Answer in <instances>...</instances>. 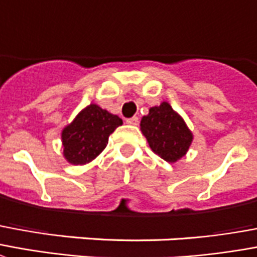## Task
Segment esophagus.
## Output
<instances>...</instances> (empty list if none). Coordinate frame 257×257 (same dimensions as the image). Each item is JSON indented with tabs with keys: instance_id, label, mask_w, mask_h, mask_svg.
Masks as SVG:
<instances>
[{
	"instance_id": "obj_1",
	"label": "esophagus",
	"mask_w": 257,
	"mask_h": 257,
	"mask_svg": "<svg viewBox=\"0 0 257 257\" xmlns=\"http://www.w3.org/2000/svg\"><path fill=\"white\" fill-rule=\"evenodd\" d=\"M126 123H129V125H138L139 118L138 117H131V118H126Z\"/></svg>"
}]
</instances>
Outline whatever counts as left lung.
Wrapping results in <instances>:
<instances>
[{"instance_id":"1","label":"left lung","mask_w":257,"mask_h":257,"mask_svg":"<svg viewBox=\"0 0 257 257\" xmlns=\"http://www.w3.org/2000/svg\"><path fill=\"white\" fill-rule=\"evenodd\" d=\"M140 128L151 150L169 163L184 157L192 143L191 131L167 102L151 107Z\"/></svg>"}]
</instances>
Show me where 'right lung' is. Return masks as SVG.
I'll use <instances>...</instances> for the list:
<instances>
[{
  "label": "right lung",
  "mask_w": 257,
  "mask_h": 257,
  "mask_svg": "<svg viewBox=\"0 0 257 257\" xmlns=\"http://www.w3.org/2000/svg\"><path fill=\"white\" fill-rule=\"evenodd\" d=\"M122 123L118 115L90 104L62 131L64 157L73 165H84L98 157L109 143V136Z\"/></svg>",
  "instance_id": "obj_1"
}]
</instances>
